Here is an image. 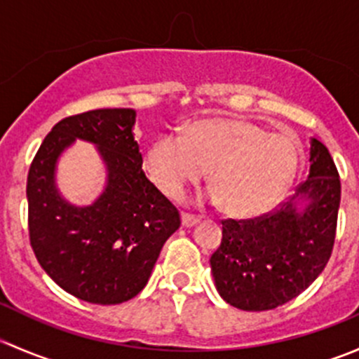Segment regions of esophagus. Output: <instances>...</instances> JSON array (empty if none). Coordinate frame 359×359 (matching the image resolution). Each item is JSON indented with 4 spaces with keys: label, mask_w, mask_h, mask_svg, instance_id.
Instances as JSON below:
<instances>
[{
    "label": "esophagus",
    "mask_w": 359,
    "mask_h": 359,
    "mask_svg": "<svg viewBox=\"0 0 359 359\" xmlns=\"http://www.w3.org/2000/svg\"><path fill=\"white\" fill-rule=\"evenodd\" d=\"M182 226L184 227H193V226H196L198 222H200V219H198V217H194V215H189V213H182Z\"/></svg>",
    "instance_id": "1"
}]
</instances>
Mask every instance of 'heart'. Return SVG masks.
<instances>
[{
  "label": "heart",
  "mask_w": 359,
  "mask_h": 359,
  "mask_svg": "<svg viewBox=\"0 0 359 359\" xmlns=\"http://www.w3.org/2000/svg\"><path fill=\"white\" fill-rule=\"evenodd\" d=\"M300 151L287 135L267 133L240 118L196 119L179 133L158 137L146 154V170L165 196L177 200L210 170L212 201L234 219L269 212L290 187Z\"/></svg>",
  "instance_id": "1"
}]
</instances>
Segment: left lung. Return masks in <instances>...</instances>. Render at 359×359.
<instances>
[{
    "mask_svg": "<svg viewBox=\"0 0 359 359\" xmlns=\"http://www.w3.org/2000/svg\"><path fill=\"white\" fill-rule=\"evenodd\" d=\"M309 179L273 213L222 220L210 257L217 292L243 311H269L300 295L327 266L335 241L340 179L327 147L311 139Z\"/></svg>",
    "mask_w": 359,
    "mask_h": 359,
    "instance_id": "8db88e82",
    "label": "left lung"
}]
</instances>
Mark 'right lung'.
Returning <instances> with one entry per match:
<instances>
[{
  "mask_svg": "<svg viewBox=\"0 0 359 359\" xmlns=\"http://www.w3.org/2000/svg\"><path fill=\"white\" fill-rule=\"evenodd\" d=\"M133 109L69 116L45 137L27 175L29 240L39 266L62 290L111 306L147 285L179 210L142 170ZM76 138L93 143L107 165V187L92 205H71L55 182L56 161Z\"/></svg>",
  "mask_w": 359,
  "mask_h": 359,
  "instance_id": "1",
  "label": "right lung"
}]
</instances>
